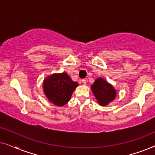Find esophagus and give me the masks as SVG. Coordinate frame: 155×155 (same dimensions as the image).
<instances>
[{"mask_svg": "<svg viewBox=\"0 0 155 155\" xmlns=\"http://www.w3.org/2000/svg\"><path fill=\"white\" fill-rule=\"evenodd\" d=\"M82 83H83L84 84H86V83H87V80H86L85 79L82 80Z\"/></svg>", "mask_w": 155, "mask_h": 155, "instance_id": "34e87169", "label": "esophagus"}]
</instances>
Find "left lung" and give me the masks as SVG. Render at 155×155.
I'll return each instance as SVG.
<instances>
[{"label":"left lung","instance_id":"left-lung-1","mask_svg":"<svg viewBox=\"0 0 155 155\" xmlns=\"http://www.w3.org/2000/svg\"><path fill=\"white\" fill-rule=\"evenodd\" d=\"M91 88L97 101L101 106L108 104L116 97V90L111 84L102 78H99L95 80V82Z\"/></svg>","mask_w":155,"mask_h":155}]
</instances>
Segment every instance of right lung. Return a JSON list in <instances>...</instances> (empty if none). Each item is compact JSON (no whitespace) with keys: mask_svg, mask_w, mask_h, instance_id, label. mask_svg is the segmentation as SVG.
Segmentation results:
<instances>
[{"mask_svg":"<svg viewBox=\"0 0 155 155\" xmlns=\"http://www.w3.org/2000/svg\"><path fill=\"white\" fill-rule=\"evenodd\" d=\"M78 82H73L67 73L54 74L44 81V92L55 105H65L68 102Z\"/></svg>","mask_w":155,"mask_h":155,"instance_id":"obj_1","label":"right lung"}]
</instances>
